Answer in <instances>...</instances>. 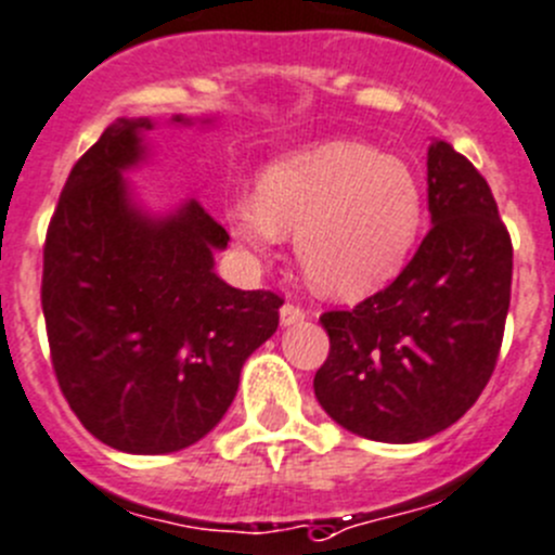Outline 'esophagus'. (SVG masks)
Segmentation results:
<instances>
[{"label": "esophagus", "instance_id": "1", "mask_svg": "<svg viewBox=\"0 0 555 555\" xmlns=\"http://www.w3.org/2000/svg\"><path fill=\"white\" fill-rule=\"evenodd\" d=\"M279 320H282V325H295V322L306 320V309L298 304H284L279 311Z\"/></svg>", "mask_w": 555, "mask_h": 555}]
</instances>
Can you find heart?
Returning a JSON list of instances; mask_svg holds the SVG:
<instances>
[{"label":"heart","mask_w":555,"mask_h":555,"mask_svg":"<svg viewBox=\"0 0 555 555\" xmlns=\"http://www.w3.org/2000/svg\"><path fill=\"white\" fill-rule=\"evenodd\" d=\"M230 235L268 257L295 233V257L320 295L354 300L385 287L412 255L423 228V186L392 154L327 141L262 170L257 201L228 208Z\"/></svg>","instance_id":"b5f03b06"}]
</instances>
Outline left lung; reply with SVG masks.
Returning <instances> with one entry per match:
<instances>
[{"mask_svg": "<svg viewBox=\"0 0 555 555\" xmlns=\"http://www.w3.org/2000/svg\"><path fill=\"white\" fill-rule=\"evenodd\" d=\"M431 230L409 266L349 311H325L331 352L314 396L374 442L409 444L461 421L496 369L513 284V241L475 165L428 146Z\"/></svg>", "mask_w": 555, "mask_h": 555, "instance_id": "left-lung-1", "label": "left lung"}]
</instances>
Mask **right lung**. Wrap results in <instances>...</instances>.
I'll use <instances>...</instances> for the list:
<instances>
[{"label":"right lung","instance_id":"obj_1","mask_svg":"<svg viewBox=\"0 0 555 555\" xmlns=\"http://www.w3.org/2000/svg\"><path fill=\"white\" fill-rule=\"evenodd\" d=\"M149 129L152 118H118L69 170L40 293L69 409L91 437L134 455L184 450L222 421L284 304L214 273L230 235L201 203L152 217L132 201L124 173L146 159Z\"/></svg>","mask_w":555,"mask_h":555}]
</instances>
